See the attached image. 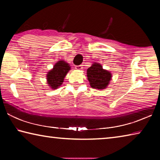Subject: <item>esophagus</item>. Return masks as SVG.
<instances>
[{"instance_id":"34e87169","label":"esophagus","mask_w":160,"mask_h":160,"mask_svg":"<svg viewBox=\"0 0 160 160\" xmlns=\"http://www.w3.org/2000/svg\"><path fill=\"white\" fill-rule=\"evenodd\" d=\"M82 68H83V66H82V65H79V66H75V69H77V70H81V69H82Z\"/></svg>"}]
</instances>
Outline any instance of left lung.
Returning a JSON list of instances; mask_svg holds the SVG:
<instances>
[{"label":"left lung","instance_id":"1","mask_svg":"<svg viewBox=\"0 0 160 160\" xmlns=\"http://www.w3.org/2000/svg\"><path fill=\"white\" fill-rule=\"evenodd\" d=\"M87 74L90 86L98 90H103L107 88L112 78V74L103 69L101 65L97 63L89 68L87 70Z\"/></svg>","mask_w":160,"mask_h":160}]
</instances>
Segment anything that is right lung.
<instances>
[{
  "mask_svg": "<svg viewBox=\"0 0 160 160\" xmlns=\"http://www.w3.org/2000/svg\"><path fill=\"white\" fill-rule=\"evenodd\" d=\"M70 67L68 63L63 61H60L54 65L53 68L47 74L48 85L52 89H57L63 83L64 78L69 71Z\"/></svg>",
  "mask_w": 160,
  "mask_h": 160,
  "instance_id": "1",
  "label": "right lung"
}]
</instances>
